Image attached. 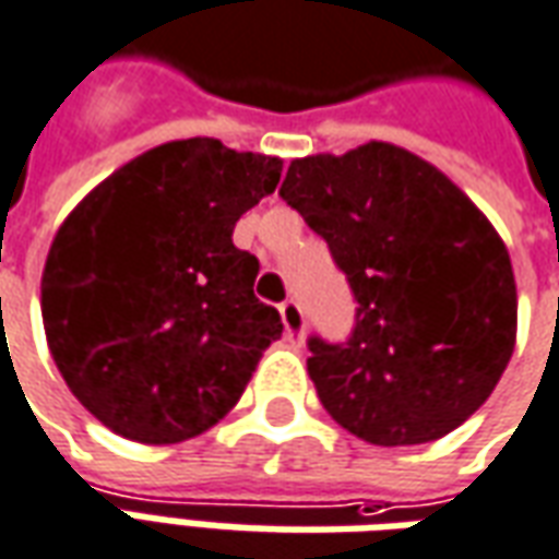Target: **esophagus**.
Instances as JSON below:
<instances>
[{
	"label": "esophagus",
	"mask_w": 559,
	"mask_h": 559,
	"mask_svg": "<svg viewBox=\"0 0 559 559\" xmlns=\"http://www.w3.org/2000/svg\"><path fill=\"white\" fill-rule=\"evenodd\" d=\"M281 320H284V330H287V338H290L293 345H302V338H306V314H302V308L296 306L293 299L287 302H281Z\"/></svg>",
	"instance_id": "1"
}]
</instances>
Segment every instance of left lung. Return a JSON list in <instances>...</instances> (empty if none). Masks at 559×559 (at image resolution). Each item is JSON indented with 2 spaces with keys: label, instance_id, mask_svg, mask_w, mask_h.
<instances>
[{
  "label": "left lung",
  "instance_id": "obj_1",
  "mask_svg": "<svg viewBox=\"0 0 559 559\" xmlns=\"http://www.w3.org/2000/svg\"><path fill=\"white\" fill-rule=\"evenodd\" d=\"M350 281L345 345L308 374L338 427L381 448L436 442L493 393L518 338L506 241L432 163L390 142L293 159L281 185Z\"/></svg>",
  "mask_w": 559,
  "mask_h": 559
}]
</instances>
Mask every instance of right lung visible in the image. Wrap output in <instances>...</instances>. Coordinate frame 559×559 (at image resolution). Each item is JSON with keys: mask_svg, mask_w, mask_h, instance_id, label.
Here are the masks:
<instances>
[{"mask_svg": "<svg viewBox=\"0 0 559 559\" xmlns=\"http://www.w3.org/2000/svg\"><path fill=\"white\" fill-rule=\"evenodd\" d=\"M278 157L217 139L144 151L62 221L41 320L62 381L99 424L142 444L187 442L229 415L281 314L253 296L241 214L281 181Z\"/></svg>", "mask_w": 559, "mask_h": 559, "instance_id": "1", "label": "right lung"}]
</instances>
